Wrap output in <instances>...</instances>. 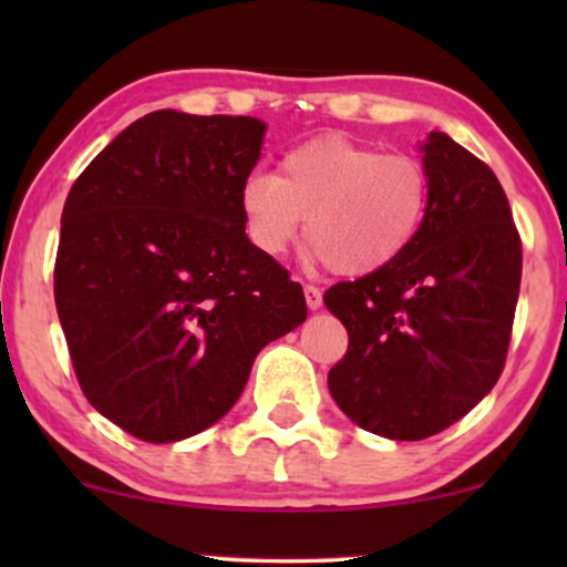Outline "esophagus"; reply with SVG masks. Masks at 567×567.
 Segmentation results:
<instances>
[{"label":"esophagus","instance_id":"34e87169","mask_svg":"<svg viewBox=\"0 0 567 567\" xmlns=\"http://www.w3.org/2000/svg\"><path fill=\"white\" fill-rule=\"evenodd\" d=\"M303 296H306V306H309L311 311L322 306V290L317 288V285H303Z\"/></svg>","mask_w":567,"mask_h":567}]
</instances>
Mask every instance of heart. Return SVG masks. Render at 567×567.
<instances>
[{
    "mask_svg": "<svg viewBox=\"0 0 567 567\" xmlns=\"http://www.w3.org/2000/svg\"><path fill=\"white\" fill-rule=\"evenodd\" d=\"M239 207L247 239L266 256H282L306 218L311 258L336 275L362 277L415 243L429 207V173L410 154L317 135L285 152L277 175H250Z\"/></svg>",
    "mask_w": 567,
    "mask_h": 567,
    "instance_id": "b5f03b06",
    "label": "heart"
}]
</instances>
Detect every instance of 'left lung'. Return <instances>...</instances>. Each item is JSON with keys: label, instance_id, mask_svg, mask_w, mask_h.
<instances>
[{"label": "left lung", "instance_id": "obj_1", "mask_svg": "<svg viewBox=\"0 0 567 567\" xmlns=\"http://www.w3.org/2000/svg\"><path fill=\"white\" fill-rule=\"evenodd\" d=\"M424 167L415 243L324 292L349 333L330 394L357 426L402 442L440 434L496 386L523 277V239L496 173L445 133L429 135Z\"/></svg>", "mask_w": 567, "mask_h": 567}]
</instances>
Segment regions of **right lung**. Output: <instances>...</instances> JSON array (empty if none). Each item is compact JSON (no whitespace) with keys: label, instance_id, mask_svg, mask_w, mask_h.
Returning a JSON list of instances; mask_svg holds the SVG:
<instances>
[{"label":"right lung","instance_id":"obj_1","mask_svg":"<svg viewBox=\"0 0 567 567\" xmlns=\"http://www.w3.org/2000/svg\"><path fill=\"white\" fill-rule=\"evenodd\" d=\"M264 122L162 109L84 167L61 216L55 309L97 413L143 442L205 432L266 343L306 320L301 285L247 239L239 192Z\"/></svg>","mask_w":567,"mask_h":567}]
</instances>
